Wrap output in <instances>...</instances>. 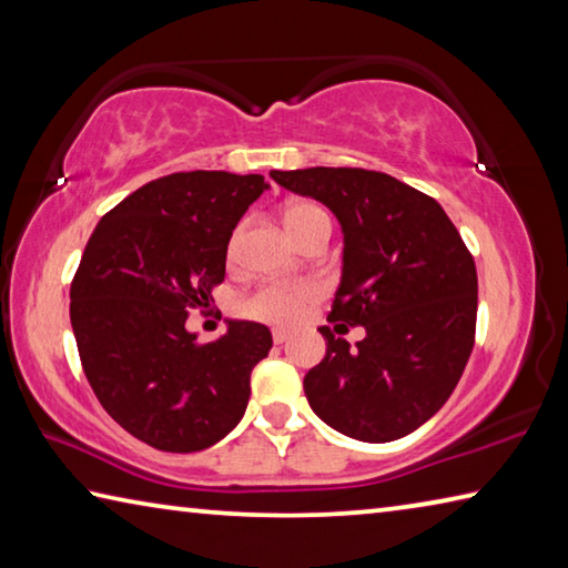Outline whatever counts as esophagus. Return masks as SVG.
Listing matches in <instances>:
<instances>
[{"label": "esophagus", "mask_w": 568, "mask_h": 568, "mask_svg": "<svg viewBox=\"0 0 568 568\" xmlns=\"http://www.w3.org/2000/svg\"><path fill=\"white\" fill-rule=\"evenodd\" d=\"M287 338H291V333H287V331H283V328H275V331H273L275 345H283Z\"/></svg>", "instance_id": "1"}]
</instances>
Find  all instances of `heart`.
Listing matches in <instances>:
<instances>
[{"label": "heart", "instance_id": "heart-1", "mask_svg": "<svg viewBox=\"0 0 568 568\" xmlns=\"http://www.w3.org/2000/svg\"><path fill=\"white\" fill-rule=\"evenodd\" d=\"M285 225L295 240H303L313 230H331L333 220L321 203L295 200L285 207ZM240 235H243V230H235L233 240H230V255L237 253ZM315 297H318V291L311 283H265L240 301V311L253 321L291 325L301 318L307 305L315 303Z\"/></svg>", "mask_w": 568, "mask_h": 568}]
</instances>
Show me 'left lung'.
I'll return each instance as SVG.
<instances>
[{
  "label": "left lung",
  "mask_w": 568,
  "mask_h": 568,
  "mask_svg": "<svg viewBox=\"0 0 568 568\" xmlns=\"http://www.w3.org/2000/svg\"><path fill=\"white\" fill-rule=\"evenodd\" d=\"M271 178L338 217L343 275L328 321L335 332L366 328L355 349L318 328L328 348L303 381L307 403L365 444L413 434L448 400L474 351V255L434 197L386 172L307 168Z\"/></svg>",
  "instance_id": "1"
}]
</instances>
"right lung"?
I'll list each match as a JSON object with an SVG mask.
<instances>
[{"mask_svg":"<svg viewBox=\"0 0 568 568\" xmlns=\"http://www.w3.org/2000/svg\"><path fill=\"white\" fill-rule=\"evenodd\" d=\"M263 190V175L175 172L134 190L88 240L70 287L84 376L102 408L152 448L203 450L247 408L271 331L230 321L200 343L185 321L225 281L230 235Z\"/></svg>","mask_w":568,"mask_h":568,"instance_id":"add662e5","label":"right lung"}]
</instances>
